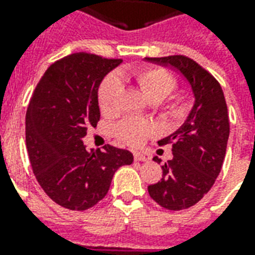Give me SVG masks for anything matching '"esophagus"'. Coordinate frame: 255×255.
I'll return each mask as SVG.
<instances>
[{"instance_id": "esophagus-1", "label": "esophagus", "mask_w": 255, "mask_h": 255, "mask_svg": "<svg viewBox=\"0 0 255 255\" xmlns=\"http://www.w3.org/2000/svg\"><path fill=\"white\" fill-rule=\"evenodd\" d=\"M133 160L135 161H147V157H146L143 153L135 151V153H133Z\"/></svg>"}]
</instances>
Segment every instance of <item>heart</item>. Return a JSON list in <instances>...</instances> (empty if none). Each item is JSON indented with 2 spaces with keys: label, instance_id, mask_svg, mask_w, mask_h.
Listing matches in <instances>:
<instances>
[{
  "label": "heart",
  "instance_id": "1",
  "mask_svg": "<svg viewBox=\"0 0 255 255\" xmlns=\"http://www.w3.org/2000/svg\"><path fill=\"white\" fill-rule=\"evenodd\" d=\"M122 78L132 79L140 91L150 102L164 104V109L172 117L182 116L184 112V100L180 95H169L176 89V79L169 71L158 67L131 68L120 72ZM122 91V82L119 78L109 75L101 82L98 87V105L102 115L113 116L119 111V95ZM154 132L149 123L136 119H124L117 123L115 135L129 146H139L144 139Z\"/></svg>",
  "mask_w": 255,
  "mask_h": 255
}]
</instances>
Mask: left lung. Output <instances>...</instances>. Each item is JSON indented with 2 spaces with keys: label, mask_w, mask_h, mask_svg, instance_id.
Listing matches in <instances>:
<instances>
[{
  "label": "left lung",
  "mask_w": 255,
  "mask_h": 255,
  "mask_svg": "<svg viewBox=\"0 0 255 255\" xmlns=\"http://www.w3.org/2000/svg\"><path fill=\"white\" fill-rule=\"evenodd\" d=\"M169 64L187 78L195 95L190 116L176 132L158 143L172 144L162 179L150 184V197L168 210H184L199 202L219 176L230 136V117L221 86L212 73L182 54L147 58ZM161 162L158 157L153 158Z\"/></svg>",
  "instance_id": "1"
}]
</instances>
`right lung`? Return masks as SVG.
<instances>
[{
  "label": "right lung",
  "instance_id": "obj_1",
  "mask_svg": "<svg viewBox=\"0 0 255 255\" xmlns=\"http://www.w3.org/2000/svg\"><path fill=\"white\" fill-rule=\"evenodd\" d=\"M122 63L91 53H73L42 75L25 113V144L42 190L69 210H87L109 191L115 172L132 164L126 149L105 144L87 151V128L100 122L98 87Z\"/></svg>",
  "mask_w": 255,
  "mask_h": 255
}]
</instances>
